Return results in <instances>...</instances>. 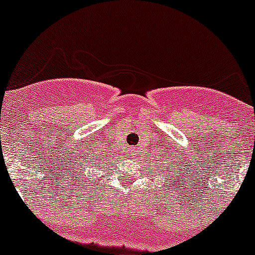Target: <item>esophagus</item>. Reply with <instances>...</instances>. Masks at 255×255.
<instances>
[{"label":"esophagus","instance_id":"obj_1","mask_svg":"<svg viewBox=\"0 0 255 255\" xmlns=\"http://www.w3.org/2000/svg\"><path fill=\"white\" fill-rule=\"evenodd\" d=\"M127 155H129V158H134V156L138 155V150L134 146H129L127 150Z\"/></svg>","mask_w":255,"mask_h":255}]
</instances>
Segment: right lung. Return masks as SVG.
I'll list each match as a JSON object with an SVG mask.
<instances>
[{
    "label": "right lung",
    "instance_id": "right-lung-1",
    "mask_svg": "<svg viewBox=\"0 0 255 255\" xmlns=\"http://www.w3.org/2000/svg\"><path fill=\"white\" fill-rule=\"evenodd\" d=\"M91 155V154H87L86 156H84V159H82V161L80 160V163L76 164V169H74V171H75V174H73V176L78 177V180L80 181V179H81L82 176H85V174H86V171H89V174L91 173V170L87 171V169L89 168V158ZM96 158H99V156H96ZM75 168V166H74Z\"/></svg>",
    "mask_w": 255,
    "mask_h": 255
}]
</instances>
